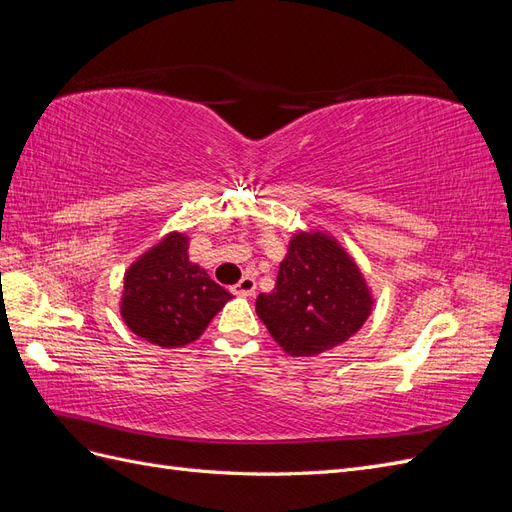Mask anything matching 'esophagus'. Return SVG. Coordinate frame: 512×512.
I'll return each instance as SVG.
<instances>
[{"mask_svg": "<svg viewBox=\"0 0 512 512\" xmlns=\"http://www.w3.org/2000/svg\"><path fill=\"white\" fill-rule=\"evenodd\" d=\"M230 290L235 292V294H239V297H254V292H256V280H254V277H250V275H245L243 280H241L239 284L232 286Z\"/></svg>", "mask_w": 512, "mask_h": 512, "instance_id": "obj_1", "label": "esophagus"}]
</instances>
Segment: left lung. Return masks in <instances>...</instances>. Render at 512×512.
<instances>
[{
	"instance_id": "8db88e82",
	"label": "left lung",
	"mask_w": 512,
	"mask_h": 512,
	"mask_svg": "<svg viewBox=\"0 0 512 512\" xmlns=\"http://www.w3.org/2000/svg\"><path fill=\"white\" fill-rule=\"evenodd\" d=\"M374 292L356 260L329 230H297L280 262L273 292L256 299V314L290 356H318L361 331Z\"/></svg>"
}]
</instances>
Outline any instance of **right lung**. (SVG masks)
Segmentation results:
<instances>
[{
    "label": "right lung",
    "instance_id": "right-lung-1",
    "mask_svg": "<svg viewBox=\"0 0 512 512\" xmlns=\"http://www.w3.org/2000/svg\"><path fill=\"white\" fill-rule=\"evenodd\" d=\"M190 237L168 232L123 275L119 312L145 342L183 348L205 333L232 294L190 260Z\"/></svg>",
    "mask_w": 512,
    "mask_h": 512
}]
</instances>
